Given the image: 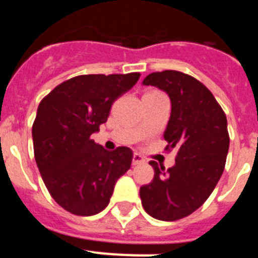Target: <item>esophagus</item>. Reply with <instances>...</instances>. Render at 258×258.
<instances>
[{
	"label": "esophagus",
	"mask_w": 258,
	"mask_h": 258,
	"mask_svg": "<svg viewBox=\"0 0 258 258\" xmlns=\"http://www.w3.org/2000/svg\"><path fill=\"white\" fill-rule=\"evenodd\" d=\"M145 163V159L141 156L140 154H134L133 155V165H138V164Z\"/></svg>",
	"instance_id": "esophagus-1"
}]
</instances>
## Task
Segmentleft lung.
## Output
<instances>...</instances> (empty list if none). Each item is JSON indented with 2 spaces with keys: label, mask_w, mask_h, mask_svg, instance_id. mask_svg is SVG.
Returning a JSON list of instances; mask_svg holds the SVG:
<instances>
[{
  "label": "left lung",
  "mask_w": 258,
  "mask_h": 258,
  "mask_svg": "<svg viewBox=\"0 0 258 258\" xmlns=\"http://www.w3.org/2000/svg\"><path fill=\"white\" fill-rule=\"evenodd\" d=\"M142 84L169 95L165 150H178L174 166L168 170L150 161L155 175L141 187L142 206L156 220H181L200 208L220 181L230 145L227 118L209 89L190 75L154 72Z\"/></svg>",
  "instance_id": "8db88e82"
}]
</instances>
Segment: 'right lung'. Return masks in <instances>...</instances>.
<instances>
[{"instance_id": "add662e5", "label": "right lung", "mask_w": 258, "mask_h": 258, "mask_svg": "<svg viewBox=\"0 0 258 258\" xmlns=\"http://www.w3.org/2000/svg\"><path fill=\"white\" fill-rule=\"evenodd\" d=\"M141 74L81 75L59 84L40 102L32 126L41 177L52 199L76 216L103 211L115 183L129 170L133 151H107L90 138L107 121L113 102Z\"/></svg>"}]
</instances>
